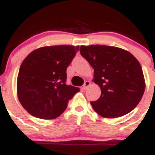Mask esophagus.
<instances>
[{
    "label": "esophagus",
    "instance_id": "34e87169",
    "mask_svg": "<svg viewBox=\"0 0 155 155\" xmlns=\"http://www.w3.org/2000/svg\"><path fill=\"white\" fill-rule=\"evenodd\" d=\"M90 84H91V82H90L89 81H85V83H84V85H83V87H82V88H83V89L84 90L87 89V88H88V87L90 85Z\"/></svg>",
    "mask_w": 155,
    "mask_h": 155
}]
</instances>
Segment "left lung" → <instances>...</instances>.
<instances>
[{
    "mask_svg": "<svg viewBox=\"0 0 155 155\" xmlns=\"http://www.w3.org/2000/svg\"><path fill=\"white\" fill-rule=\"evenodd\" d=\"M80 54L94 69V81L101 94L91 101L93 109L105 118L131 112L142 99L145 83L139 61L124 49L106 45L80 47Z\"/></svg>",
    "mask_w": 155,
    "mask_h": 155,
    "instance_id": "obj_1",
    "label": "left lung"
}]
</instances>
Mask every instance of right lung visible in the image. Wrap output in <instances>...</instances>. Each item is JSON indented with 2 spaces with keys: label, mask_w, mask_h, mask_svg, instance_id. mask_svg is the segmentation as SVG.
Returning a JSON list of instances; mask_svg holds the SVG:
<instances>
[{
  "label": "right lung",
  "mask_w": 155,
  "mask_h": 155,
  "mask_svg": "<svg viewBox=\"0 0 155 155\" xmlns=\"http://www.w3.org/2000/svg\"><path fill=\"white\" fill-rule=\"evenodd\" d=\"M79 46L56 45L33 51L22 61L17 77V94L24 109L37 118L58 117L69 101L80 91L66 84L67 68Z\"/></svg>",
  "instance_id": "obj_1"
}]
</instances>
